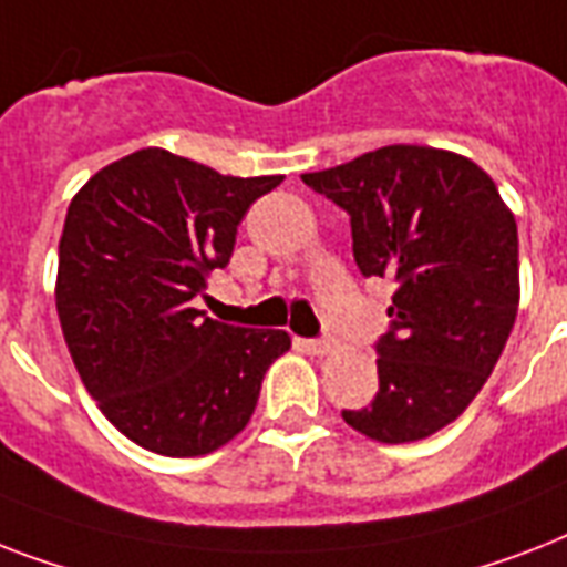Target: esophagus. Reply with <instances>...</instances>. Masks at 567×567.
Here are the masks:
<instances>
[{
	"label": "esophagus",
	"mask_w": 567,
	"mask_h": 567,
	"mask_svg": "<svg viewBox=\"0 0 567 567\" xmlns=\"http://www.w3.org/2000/svg\"><path fill=\"white\" fill-rule=\"evenodd\" d=\"M297 347H300L302 353H309V355H323L332 350L329 341H311V338H297Z\"/></svg>",
	"instance_id": "esophagus-1"
}]
</instances>
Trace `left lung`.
Returning <instances> with one entry per match:
<instances>
[{"label": "left lung", "mask_w": 567, "mask_h": 567, "mask_svg": "<svg viewBox=\"0 0 567 567\" xmlns=\"http://www.w3.org/2000/svg\"><path fill=\"white\" fill-rule=\"evenodd\" d=\"M302 182L350 214L362 276L396 285L379 391L344 421L382 444L426 439L492 377L518 315V226L471 158L394 144Z\"/></svg>", "instance_id": "8db88e82"}]
</instances>
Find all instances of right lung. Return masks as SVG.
I'll return each instance as SVG.
<instances>
[{"mask_svg": "<svg viewBox=\"0 0 567 567\" xmlns=\"http://www.w3.org/2000/svg\"><path fill=\"white\" fill-rule=\"evenodd\" d=\"M282 176L223 173L150 146L102 167L66 208L55 306L102 414L162 456H205L249 423L282 329L205 318L194 297L229 265L258 196Z\"/></svg>", "mask_w": 567, "mask_h": 567, "instance_id": "add662e5", "label": "right lung"}]
</instances>
